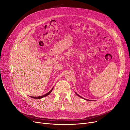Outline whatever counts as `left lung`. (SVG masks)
<instances>
[{
	"label": "left lung",
	"mask_w": 130,
	"mask_h": 130,
	"mask_svg": "<svg viewBox=\"0 0 130 130\" xmlns=\"http://www.w3.org/2000/svg\"><path fill=\"white\" fill-rule=\"evenodd\" d=\"M76 93V95H77V96H79V97H80V98H82V97H81V96H79V95H78V94H77V93ZM83 99H84V98H83Z\"/></svg>",
	"instance_id": "left-lung-1"
}]
</instances>
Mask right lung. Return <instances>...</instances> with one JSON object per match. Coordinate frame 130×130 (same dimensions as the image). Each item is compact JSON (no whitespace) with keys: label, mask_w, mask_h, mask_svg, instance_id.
I'll list each match as a JSON object with an SVG mask.
<instances>
[{"label":"right lung","mask_w":130,"mask_h":130,"mask_svg":"<svg viewBox=\"0 0 130 130\" xmlns=\"http://www.w3.org/2000/svg\"><path fill=\"white\" fill-rule=\"evenodd\" d=\"M53 88H52V89L49 92H48L47 93H46V94H45V95H42V96H37V97H33V96H30L31 98H33V99H42V98H44V97H45V96H47V95H48L51 92H52V91H53Z\"/></svg>","instance_id":"right-lung-1"}]
</instances>
